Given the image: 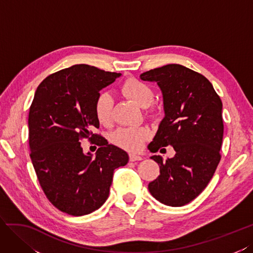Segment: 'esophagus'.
<instances>
[{
  "label": "esophagus",
  "mask_w": 253,
  "mask_h": 253,
  "mask_svg": "<svg viewBox=\"0 0 253 253\" xmlns=\"http://www.w3.org/2000/svg\"><path fill=\"white\" fill-rule=\"evenodd\" d=\"M129 159H130V161H131V162H135V161H141L143 158H142V157H140V156H136V155L131 154L130 156H129Z\"/></svg>",
  "instance_id": "esophagus-1"
}]
</instances>
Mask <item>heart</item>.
<instances>
[{"instance_id": "obj_1", "label": "heart", "mask_w": 253, "mask_h": 253, "mask_svg": "<svg viewBox=\"0 0 253 253\" xmlns=\"http://www.w3.org/2000/svg\"><path fill=\"white\" fill-rule=\"evenodd\" d=\"M123 94L142 108L149 107L154 102L155 94L150 86L138 79L130 78L122 84ZM113 99L110 93H99L95 104L94 112L97 121L104 126H109L112 123ZM154 113V112H153ZM149 130L146 127H122L114 131L111 140L122 148L129 151H138L149 138Z\"/></svg>"}]
</instances>
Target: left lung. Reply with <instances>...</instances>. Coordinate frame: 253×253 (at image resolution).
Listing matches in <instances>:
<instances>
[{
  "label": "left lung",
  "instance_id": "1",
  "mask_svg": "<svg viewBox=\"0 0 253 253\" xmlns=\"http://www.w3.org/2000/svg\"><path fill=\"white\" fill-rule=\"evenodd\" d=\"M140 78L157 83L163 97L164 118L148 149L157 153L169 145L176 151L165 161L161 156L150 157L160 175L148 190L163 205L184 206L206 189L220 161L222 103L204 75L181 64H167Z\"/></svg>",
  "mask_w": 253,
  "mask_h": 253
}]
</instances>
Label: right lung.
<instances>
[{"instance_id": "obj_1", "label": "right lung", "mask_w": 253, "mask_h": 253, "mask_svg": "<svg viewBox=\"0 0 253 253\" xmlns=\"http://www.w3.org/2000/svg\"><path fill=\"white\" fill-rule=\"evenodd\" d=\"M121 75L75 64L47 76L36 90L28 114L31 158L43 192L61 212L83 216L97 210L109 196L114 169L128 163L125 150L91 131L99 127V91ZM83 137L97 139L94 157L83 154Z\"/></svg>"}]
</instances>
